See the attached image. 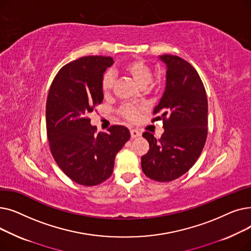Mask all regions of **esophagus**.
<instances>
[{"label": "esophagus", "instance_id": "esophagus-1", "mask_svg": "<svg viewBox=\"0 0 251 251\" xmlns=\"http://www.w3.org/2000/svg\"><path fill=\"white\" fill-rule=\"evenodd\" d=\"M130 134H131V137H132V138H136V137L141 135V132H140L139 130H137V129H131L130 130Z\"/></svg>", "mask_w": 251, "mask_h": 251}]
</instances>
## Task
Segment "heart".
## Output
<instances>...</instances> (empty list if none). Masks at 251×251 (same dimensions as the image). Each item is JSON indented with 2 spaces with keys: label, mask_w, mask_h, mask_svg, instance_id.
Listing matches in <instances>:
<instances>
[{
  "label": "heart",
  "mask_w": 251,
  "mask_h": 251,
  "mask_svg": "<svg viewBox=\"0 0 251 251\" xmlns=\"http://www.w3.org/2000/svg\"><path fill=\"white\" fill-rule=\"evenodd\" d=\"M125 72L132 77L133 80L141 87L146 88L151 81L152 70L151 66L142 60H132L124 66ZM101 92L104 97L111 95L114 87V74L111 71L104 72L100 82ZM120 114L128 121L137 120L140 108L131 104H124L120 108Z\"/></svg>",
  "instance_id": "b5f03b06"
}]
</instances>
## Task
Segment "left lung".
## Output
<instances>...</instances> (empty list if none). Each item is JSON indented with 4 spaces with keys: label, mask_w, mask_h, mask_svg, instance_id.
Here are the masks:
<instances>
[{
    "label": "left lung",
    "mask_w": 251,
    "mask_h": 251,
    "mask_svg": "<svg viewBox=\"0 0 251 251\" xmlns=\"http://www.w3.org/2000/svg\"><path fill=\"white\" fill-rule=\"evenodd\" d=\"M167 65L166 88L153 110L163 120L165 129L160 139L151 133L142 136L150 151L141 156V168L149 178L157 182L173 181L199 159L207 136V98L197 71L178 56L163 55Z\"/></svg>",
    "instance_id": "obj_1"
}]
</instances>
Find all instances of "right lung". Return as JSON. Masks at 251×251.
<instances>
[{"instance_id": "1", "label": "right lung", "mask_w": 251, "mask_h": 251, "mask_svg": "<svg viewBox=\"0 0 251 251\" xmlns=\"http://www.w3.org/2000/svg\"><path fill=\"white\" fill-rule=\"evenodd\" d=\"M113 63L111 57L87 56L66 64L47 99L50 152L63 172L84 186L99 185L111 177L115 156L130 138L129 130L120 125L97 133L88 118L103 100L101 78Z\"/></svg>"}]
</instances>
